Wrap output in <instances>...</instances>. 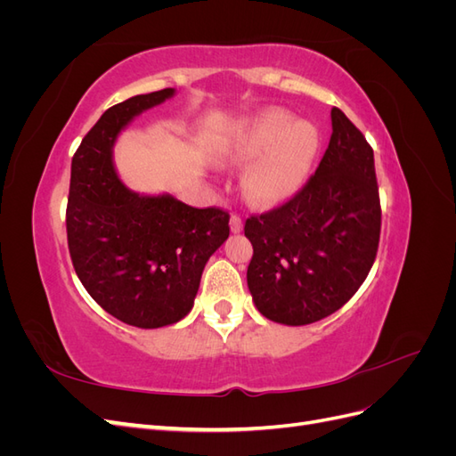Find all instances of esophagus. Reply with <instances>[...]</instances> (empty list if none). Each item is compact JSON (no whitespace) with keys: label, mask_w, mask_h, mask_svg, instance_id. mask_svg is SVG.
Returning <instances> with one entry per match:
<instances>
[{"label":"esophagus","mask_w":456,"mask_h":456,"mask_svg":"<svg viewBox=\"0 0 456 456\" xmlns=\"http://www.w3.org/2000/svg\"><path fill=\"white\" fill-rule=\"evenodd\" d=\"M230 230H232L233 233H240V232L243 230V220H241L240 216L233 215V216L230 218Z\"/></svg>","instance_id":"esophagus-1"}]
</instances>
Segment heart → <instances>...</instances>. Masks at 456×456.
Returning a JSON list of instances; mask_svg holds the SVG:
<instances>
[{
    "mask_svg": "<svg viewBox=\"0 0 456 456\" xmlns=\"http://www.w3.org/2000/svg\"><path fill=\"white\" fill-rule=\"evenodd\" d=\"M320 146L322 133L312 121L268 106L233 129L220 158L228 163L251 160L243 175L247 200L258 207H275L305 186Z\"/></svg>",
    "mask_w": 456,
    "mask_h": 456,
    "instance_id": "obj_1",
    "label": "heart"
}]
</instances>
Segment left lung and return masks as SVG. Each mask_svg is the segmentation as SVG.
I'll use <instances>...</instances> for the list:
<instances>
[{
	"label": "left lung",
	"mask_w": 456,
	"mask_h": 456,
	"mask_svg": "<svg viewBox=\"0 0 456 456\" xmlns=\"http://www.w3.org/2000/svg\"><path fill=\"white\" fill-rule=\"evenodd\" d=\"M329 148L285 205L247 218V285L270 322L308 325L342 308L365 281L380 238L375 156L365 136L330 110Z\"/></svg>",
	"instance_id": "8db88e82"
}]
</instances>
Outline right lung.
Segmentation results:
<instances>
[{
  "mask_svg": "<svg viewBox=\"0 0 456 456\" xmlns=\"http://www.w3.org/2000/svg\"><path fill=\"white\" fill-rule=\"evenodd\" d=\"M175 93L167 87L108 108L72 158L66 232L77 278L96 305L141 329L190 314L207 260L230 236L228 213L196 209L171 194H141L116 171L121 131Z\"/></svg>",
  "mask_w": 456,
  "mask_h": 456,
  "instance_id": "right-lung-1",
  "label": "right lung"
}]
</instances>
